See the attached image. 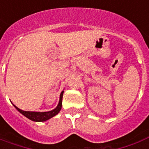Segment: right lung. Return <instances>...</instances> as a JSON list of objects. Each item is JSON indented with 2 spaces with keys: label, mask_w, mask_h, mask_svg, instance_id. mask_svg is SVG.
<instances>
[{
  "label": "right lung",
  "mask_w": 149,
  "mask_h": 149,
  "mask_svg": "<svg viewBox=\"0 0 149 149\" xmlns=\"http://www.w3.org/2000/svg\"><path fill=\"white\" fill-rule=\"evenodd\" d=\"M63 92L62 91L59 96V101L56 108L52 110L49 111H45V112H37V111H22L21 109H19L17 107H16L15 104H13L15 108L17 109V111H19L20 113L23 114L24 117H26L27 118H29L31 120L33 121H36V122H42V121H46L47 120L52 118L54 116H56V114H58L59 113V111L62 109V101H63Z\"/></svg>",
  "instance_id": "add662e5"
}]
</instances>
